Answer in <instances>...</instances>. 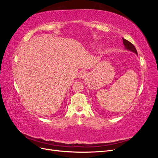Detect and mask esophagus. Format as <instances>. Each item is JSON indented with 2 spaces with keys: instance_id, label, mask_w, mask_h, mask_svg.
Wrapping results in <instances>:
<instances>
[{
  "instance_id": "1",
  "label": "esophagus",
  "mask_w": 158,
  "mask_h": 158,
  "mask_svg": "<svg viewBox=\"0 0 158 158\" xmlns=\"http://www.w3.org/2000/svg\"><path fill=\"white\" fill-rule=\"evenodd\" d=\"M88 75V73H87V72L85 71H81L80 73H79V78L80 79H84L86 78V76Z\"/></svg>"
}]
</instances>
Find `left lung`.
I'll return each instance as SVG.
<instances>
[{
    "label": "left lung",
    "instance_id": "obj_1",
    "mask_svg": "<svg viewBox=\"0 0 158 158\" xmlns=\"http://www.w3.org/2000/svg\"><path fill=\"white\" fill-rule=\"evenodd\" d=\"M123 44H124V45H125V48L126 50L135 52L136 55H138L137 51L135 48V47L134 46L131 42H129L128 41L126 40L125 39H124V38H123Z\"/></svg>",
    "mask_w": 158,
    "mask_h": 158
}]
</instances>
